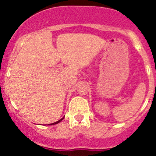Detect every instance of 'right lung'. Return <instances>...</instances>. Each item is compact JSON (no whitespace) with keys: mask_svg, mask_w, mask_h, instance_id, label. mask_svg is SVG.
<instances>
[{"mask_svg":"<svg viewBox=\"0 0 156 156\" xmlns=\"http://www.w3.org/2000/svg\"><path fill=\"white\" fill-rule=\"evenodd\" d=\"M64 119V117L63 118H62V119H60V120H58V121H57V122H54V123H52V124H49L50 125H55V124H58V122H60L61 121H62V119Z\"/></svg>","mask_w":156,"mask_h":156,"instance_id":"right-lung-1","label":"right lung"}]
</instances>
